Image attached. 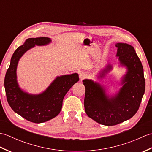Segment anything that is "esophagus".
Instances as JSON below:
<instances>
[{"instance_id": "1", "label": "esophagus", "mask_w": 152, "mask_h": 152, "mask_svg": "<svg viewBox=\"0 0 152 152\" xmlns=\"http://www.w3.org/2000/svg\"><path fill=\"white\" fill-rule=\"evenodd\" d=\"M87 77V74L84 72H80L79 74V78L80 80H83Z\"/></svg>"}]
</instances>
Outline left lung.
<instances>
[{
  "label": "left lung",
  "instance_id": "obj_1",
  "mask_svg": "<svg viewBox=\"0 0 152 152\" xmlns=\"http://www.w3.org/2000/svg\"><path fill=\"white\" fill-rule=\"evenodd\" d=\"M115 46L119 63L127 70L118 93L110 96L99 83L91 80H83L86 114L99 124L107 126L119 124L133 117L139 108L145 91L143 66L134 48L125 43H118ZM112 69V66L108 64L99 77L103 78Z\"/></svg>",
  "mask_w": 152,
  "mask_h": 152
}]
</instances>
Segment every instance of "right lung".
<instances>
[{
	"label": "right lung",
	"instance_id": "1",
	"mask_svg": "<svg viewBox=\"0 0 152 152\" xmlns=\"http://www.w3.org/2000/svg\"><path fill=\"white\" fill-rule=\"evenodd\" d=\"M51 42L48 37L27 39L14 51L4 78L6 98L12 109L27 120L36 124L47 121L59 114L64 96L79 80L77 73L57 76L44 92L38 95L29 94L19 88L16 74L19 60L35 45L44 46Z\"/></svg>",
	"mask_w": 152,
	"mask_h": 152
}]
</instances>
